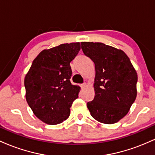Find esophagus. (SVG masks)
I'll return each mask as SVG.
<instances>
[{"label":"esophagus","mask_w":155,"mask_h":155,"mask_svg":"<svg viewBox=\"0 0 155 155\" xmlns=\"http://www.w3.org/2000/svg\"><path fill=\"white\" fill-rule=\"evenodd\" d=\"M86 86H87V84H86V83H84V84H81V88H85L86 87Z\"/></svg>","instance_id":"obj_1"}]
</instances>
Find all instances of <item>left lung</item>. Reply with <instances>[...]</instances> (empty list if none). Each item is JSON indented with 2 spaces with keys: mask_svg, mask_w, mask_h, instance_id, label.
<instances>
[{
  "mask_svg": "<svg viewBox=\"0 0 155 155\" xmlns=\"http://www.w3.org/2000/svg\"><path fill=\"white\" fill-rule=\"evenodd\" d=\"M84 54L95 63V97L87 106L95 120L114 124L128 113L136 98L138 76L127 54L99 42H81Z\"/></svg>",
  "mask_w": 155,
  "mask_h": 155,
  "instance_id": "left-lung-1",
  "label": "left lung"
}]
</instances>
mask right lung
Instances as JSON below:
<instances>
[{
  "label": "right lung",
  "instance_id": "add662e5",
  "mask_svg": "<svg viewBox=\"0 0 155 155\" xmlns=\"http://www.w3.org/2000/svg\"><path fill=\"white\" fill-rule=\"evenodd\" d=\"M80 49L79 42H76L44 49L33 60L25 77L27 102L44 123L58 124L70 116V108L80 90L70 81V63Z\"/></svg>",
  "mask_w": 155,
  "mask_h": 155
}]
</instances>
